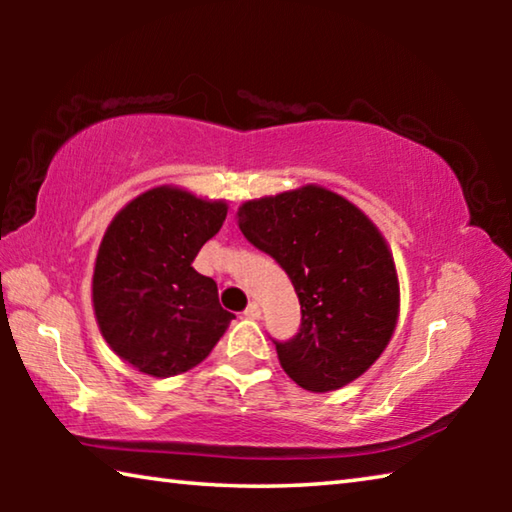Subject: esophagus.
<instances>
[{
  "label": "esophagus",
  "mask_w": 512,
  "mask_h": 512,
  "mask_svg": "<svg viewBox=\"0 0 512 512\" xmlns=\"http://www.w3.org/2000/svg\"><path fill=\"white\" fill-rule=\"evenodd\" d=\"M244 316L250 318V320H259V318H262V309H259L257 302H250V305L244 311Z\"/></svg>",
  "instance_id": "esophagus-1"
}]
</instances>
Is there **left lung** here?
<instances>
[{
    "label": "left lung",
    "instance_id": "left-lung-1",
    "mask_svg": "<svg viewBox=\"0 0 512 512\" xmlns=\"http://www.w3.org/2000/svg\"><path fill=\"white\" fill-rule=\"evenodd\" d=\"M239 230L289 275L302 323L277 359L298 386L329 393L361 377L395 332L400 282L384 235L357 205L320 185L246 201Z\"/></svg>",
    "mask_w": 512,
    "mask_h": 512
}]
</instances>
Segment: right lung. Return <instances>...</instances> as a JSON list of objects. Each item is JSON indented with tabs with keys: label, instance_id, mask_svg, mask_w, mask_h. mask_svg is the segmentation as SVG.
<instances>
[{
	"label": "right lung",
	"instance_id": "add662e5",
	"mask_svg": "<svg viewBox=\"0 0 512 512\" xmlns=\"http://www.w3.org/2000/svg\"><path fill=\"white\" fill-rule=\"evenodd\" d=\"M225 214V201L160 185L110 221L94 262L92 307L112 352L144 375L192 370L235 318L219 305L212 277L192 266Z\"/></svg>",
	"mask_w": 512,
	"mask_h": 512
}]
</instances>
